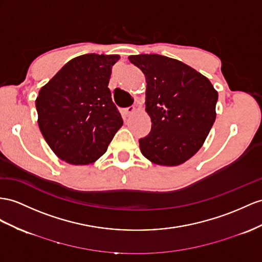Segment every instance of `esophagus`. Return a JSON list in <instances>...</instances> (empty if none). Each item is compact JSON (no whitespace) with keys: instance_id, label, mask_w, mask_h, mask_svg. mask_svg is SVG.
<instances>
[{"instance_id":"34e87169","label":"esophagus","mask_w":262,"mask_h":262,"mask_svg":"<svg viewBox=\"0 0 262 262\" xmlns=\"http://www.w3.org/2000/svg\"><path fill=\"white\" fill-rule=\"evenodd\" d=\"M135 111H136V108L134 106H129V107H127V108H125L124 110V114L126 116H129V115H132L133 113H135Z\"/></svg>"}]
</instances>
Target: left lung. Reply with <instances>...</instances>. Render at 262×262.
Returning a JSON list of instances; mask_svg holds the SVG:
<instances>
[{"label": "left lung", "mask_w": 262, "mask_h": 262, "mask_svg": "<svg viewBox=\"0 0 262 262\" xmlns=\"http://www.w3.org/2000/svg\"><path fill=\"white\" fill-rule=\"evenodd\" d=\"M129 62L146 77V112L151 119L148 135L139 139L151 163L177 166L203 146L216 119L218 93L210 80L192 67L167 56L140 54Z\"/></svg>", "instance_id": "obj_1"}]
</instances>
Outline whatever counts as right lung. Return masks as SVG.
I'll return each mask as SVG.
<instances>
[{
	"instance_id": "right-lung-1",
	"label": "right lung",
	"mask_w": 262,
	"mask_h": 262,
	"mask_svg": "<svg viewBox=\"0 0 262 262\" xmlns=\"http://www.w3.org/2000/svg\"><path fill=\"white\" fill-rule=\"evenodd\" d=\"M119 56L85 54L67 62L38 92V127L55 155L72 165L103 156L123 118L108 83Z\"/></svg>"
}]
</instances>
